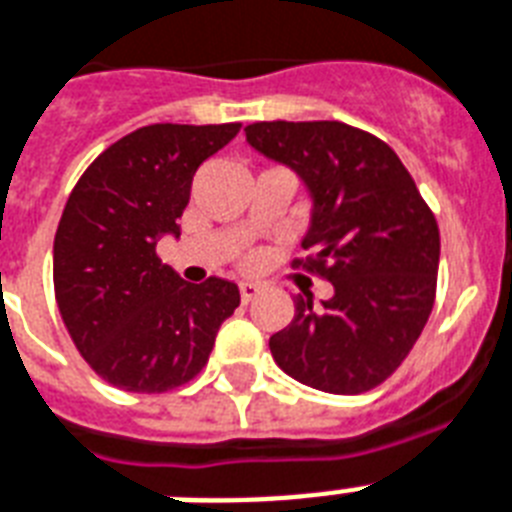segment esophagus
<instances>
[{
    "instance_id": "34e87169",
    "label": "esophagus",
    "mask_w": 512,
    "mask_h": 512,
    "mask_svg": "<svg viewBox=\"0 0 512 512\" xmlns=\"http://www.w3.org/2000/svg\"><path fill=\"white\" fill-rule=\"evenodd\" d=\"M239 294H242V302L247 305V302H252V299L260 294V286H257V284H239Z\"/></svg>"
}]
</instances>
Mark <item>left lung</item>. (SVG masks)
<instances>
[{
  "label": "left lung",
  "mask_w": 512,
  "mask_h": 512,
  "mask_svg": "<svg viewBox=\"0 0 512 512\" xmlns=\"http://www.w3.org/2000/svg\"><path fill=\"white\" fill-rule=\"evenodd\" d=\"M247 141L284 162L313 194L294 268L331 281L334 297H294V318L270 336L278 368L328 394H363L402 365L436 299L439 226L386 141L339 120H263Z\"/></svg>",
  "instance_id": "obj_1"
}]
</instances>
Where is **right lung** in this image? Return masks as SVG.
<instances>
[{
  "mask_svg": "<svg viewBox=\"0 0 512 512\" xmlns=\"http://www.w3.org/2000/svg\"><path fill=\"white\" fill-rule=\"evenodd\" d=\"M242 123L136 128L83 170L54 234V299L91 371L115 389L162 394L210 360L220 323L239 307L234 281L186 284L160 263L197 168Z\"/></svg>",
  "mask_w": 512,
  "mask_h": 512,
  "instance_id": "right-lung-1",
  "label": "right lung"
}]
</instances>
